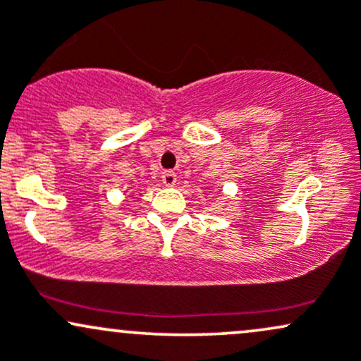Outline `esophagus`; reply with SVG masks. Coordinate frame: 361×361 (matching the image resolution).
<instances>
[{"instance_id": "1", "label": "esophagus", "mask_w": 361, "mask_h": 361, "mask_svg": "<svg viewBox=\"0 0 361 361\" xmlns=\"http://www.w3.org/2000/svg\"><path fill=\"white\" fill-rule=\"evenodd\" d=\"M161 180H163V183L166 186H175L176 175L173 171H164L163 176H161Z\"/></svg>"}]
</instances>
